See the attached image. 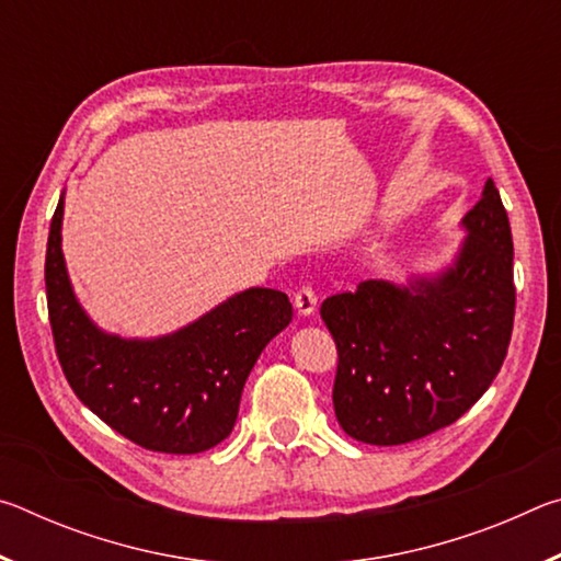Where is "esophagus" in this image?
<instances>
[{
  "label": "esophagus",
  "instance_id": "34e87169",
  "mask_svg": "<svg viewBox=\"0 0 561 561\" xmlns=\"http://www.w3.org/2000/svg\"><path fill=\"white\" fill-rule=\"evenodd\" d=\"M294 307H297L299 317H311L317 311V291L309 287V284H304L299 287V291L294 294Z\"/></svg>",
  "mask_w": 561,
  "mask_h": 561
}]
</instances>
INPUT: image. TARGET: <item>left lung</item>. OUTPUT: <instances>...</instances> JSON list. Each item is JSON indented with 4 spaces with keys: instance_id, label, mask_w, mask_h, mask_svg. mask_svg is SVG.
<instances>
[{
    "instance_id": "8db88e82",
    "label": "left lung",
    "mask_w": 561,
    "mask_h": 561,
    "mask_svg": "<svg viewBox=\"0 0 561 561\" xmlns=\"http://www.w3.org/2000/svg\"><path fill=\"white\" fill-rule=\"evenodd\" d=\"M450 267L403 287L360 282L321 304L336 341V421L368 445H403L445 428L495 381L515 321L512 232L492 180L462 217Z\"/></svg>"
}]
</instances>
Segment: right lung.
<instances>
[{
    "label": "right lung",
    "mask_w": 561,
    "mask_h": 561,
    "mask_svg": "<svg viewBox=\"0 0 561 561\" xmlns=\"http://www.w3.org/2000/svg\"><path fill=\"white\" fill-rule=\"evenodd\" d=\"M64 195L46 242V304L56 356L79 401L140 448L193 455L232 433L247 376L289 327L284 291L252 287L158 339H121L89 319L61 252Z\"/></svg>",
    "instance_id": "1"
}]
</instances>
